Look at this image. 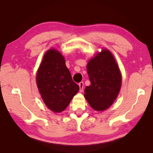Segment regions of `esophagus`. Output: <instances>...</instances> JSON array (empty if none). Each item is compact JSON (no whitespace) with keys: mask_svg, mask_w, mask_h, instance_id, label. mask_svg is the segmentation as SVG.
Here are the masks:
<instances>
[{"mask_svg":"<svg viewBox=\"0 0 153 153\" xmlns=\"http://www.w3.org/2000/svg\"><path fill=\"white\" fill-rule=\"evenodd\" d=\"M79 91L82 92L83 91V89H84V82H80L79 83Z\"/></svg>","mask_w":153,"mask_h":153,"instance_id":"1","label":"esophagus"}]
</instances>
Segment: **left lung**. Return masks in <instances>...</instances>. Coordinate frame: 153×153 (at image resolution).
Segmentation results:
<instances>
[{
  "mask_svg": "<svg viewBox=\"0 0 153 153\" xmlns=\"http://www.w3.org/2000/svg\"><path fill=\"white\" fill-rule=\"evenodd\" d=\"M86 69L90 85L84 90V97L94 110H107L118 97L122 84L115 59L108 49L102 48L88 61Z\"/></svg>",
  "mask_w": 153,
  "mask_h": 153,
  "instance_id": "left-lung-1",
  "label": "left lung"
}]
</instances>
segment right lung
Returning a JSON list of instances; mask_svg holds the SVG:
<instances>
[{"label": "right lung", "mask_w": 153, "mask_h": 153, "mask_svg": "<svg viewBox=\"0 0 153 153\" xmlns=\"http://www.w3.org/2000/svg\"><path fill=\"white\" fill-rule=\"evenodd\" d=\"M36 81L43 102L54 113L65 109L79 89L72 80L64 56L55 48L48 49L44 55Z\"/></svg>", "instance_id": "right-lung-1"}]
</instances>
